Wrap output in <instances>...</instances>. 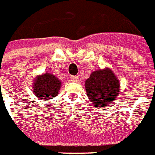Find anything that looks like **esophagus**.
I'll use <instances>...</instances> for the list:
<instances>
[{
	"instance_id": "obj_1",
	"label": "esophagus",
	"mask_w": 155,
	"mask_h": 155,
	"mask_svg": "<svg viewBox=\"0 0 155 155\" xmlns=\"http://www.w3.org/2000/svg\"><path fill=\"white\" fill-rule=\"evenodd\" d=\"M70 80L72 82H78V78L76 76H72V77H70Z\"/></svg>"
}]
</instances>
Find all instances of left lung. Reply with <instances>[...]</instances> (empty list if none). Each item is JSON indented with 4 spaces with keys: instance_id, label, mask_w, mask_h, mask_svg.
Listing matches in <instances>:
<instances>
[{
    "instance_id": "obj_1",
    "label": "left lung",
    "mask_w": 155,
    "mask_h": 155,
    "mask_svg": "<svg viewBox=\"0 0 155 155\" xmlns=\"http://www.w3.org/2000/svg\"><path fill=\"white\" fill-rule=\"evenodd\" d=\"M87 97L94 107H107L119 93V82L110 69L97 70L85 83Z\"/></svg>"
}]
</instances>
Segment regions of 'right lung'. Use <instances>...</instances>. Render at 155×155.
<instances>
[{
  "label": "right lung",
  "mask_w": 155,
  "mask_h": 155,
  "mask_svg": "<svg viewBox=\"0 0 155 155\" xmlns=\"http://www.w3.org/2000/svg\"><path fill=\"white\" fill-rule=\"evenodd\" d=\"M33 92L41 100H49L58 94L61 82L51 73H44L34 81Z\"/></svg>",
  "instance_id": "1"
}]
</instances>
